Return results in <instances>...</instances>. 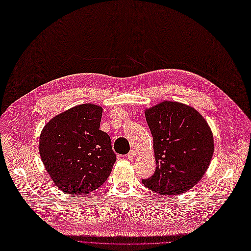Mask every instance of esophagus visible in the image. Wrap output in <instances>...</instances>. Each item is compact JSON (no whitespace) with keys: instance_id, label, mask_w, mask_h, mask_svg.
I'll return each instance as SVG.
<instances>
[{"instance_id":"obj_1","label":"esophagus","mask_w":251,"mask_h":251,"mask_svg":"<svg viewBox=\"0 0 251 251\" xmlns=\"http://www.w3.org/2000/svg\"><path fill=\"white\" fill-rule=\"evenodd\" d=\"M136 156H137V153H136L134 150H131L130 152H129V153L127 154V156H126V157H127L128 159H134Z\"/></svg>"}]
</instances>
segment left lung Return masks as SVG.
<instances>
[{
	"label": "left lung",
	"mask_w": 251,
	"mask_h": 251,
	"mask_svg": "<svg viewBox=\"0 0 251 251\" xmlns=\"http://www.w3.org/2000/svg\"><path fill=\"white\" fill-rule=\"evenodd\" d=\"M153 136L156 171L143 180L161 196H177L197 185L208 170L213 153V133L206 119L190 105L162 101L145 109Z\"/></svg>",
	"instance_id": "left-lung-1"
}]
</instances>
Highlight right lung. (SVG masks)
<instances>
[{
    "mask_svg": "<svg viewBox=\"0 0 251 251\" xmlns=\"http://www.w3.org/2000/svg\"><path fill=\"white\" fill-rule=\"evenodd\" d=\"M102 107L93 103L73 106L45 124L39 153L55 186L70 194L99 188L113 170L116 154L109 135L99 129Z\"/></svg>",
    "mask_w": 251,
    "mask_h": 251,
    "instance_id": "add662e5",
    "label": "right lung"
}]
</instances>
